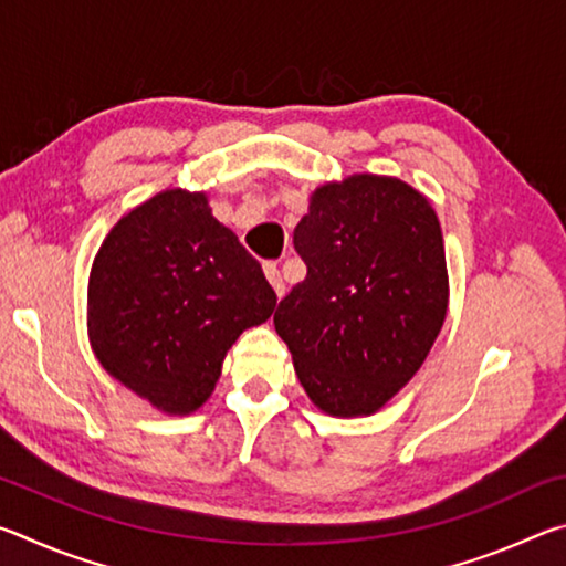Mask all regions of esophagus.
Masks as SVG:
<instances>
[{
    "label": "esophagus",
    "instance_id": "1",
    "mask_svg": "<svg viewBox=\"0 0 566 566\" xmlns=\"http://www.w3.org/2000/svg\"><path fill=\"white\" fill-rule=\"evenodd\" d=\"M264 274H266V280H270L276 296H282L284 294V280H282V274H280V266H276L274 262H266L264 264Z\"/></svg>",
    "mask_w": 566,
    "mask_h": 566
}]
</instances>
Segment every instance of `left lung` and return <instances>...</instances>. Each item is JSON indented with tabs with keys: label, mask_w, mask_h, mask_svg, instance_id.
<instances>
[{
	"label": "left lung",
	"mask_w": 566,
	"mask_h": 566,
	"mask_svg": "<svg viewBox=\"0 0 566 566\" xmlns=\"http://www.w3.org/2000/svg\"><path fill=\"white\" fill-rule=\"evenodd\" d=\"M306 264L274 329L314 405L375 415L424 364L442 329L449 280L442 227L407 181L352 175L310 199L294 229Z\"/></svg>",
	"instance_id": "obj_1"
}]
</instances>
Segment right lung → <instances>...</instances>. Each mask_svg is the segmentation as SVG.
<instances>
[{
  "mask_svg": "<svg viewBox=\"0 0 566 566\" xmlns=\"http://www.w3.org/2000/svg\"><path fill=\"white\" fill-rule=\"evenodd\" d=\"M274 306L260 262L212 217L205 191L167 189L102 242L87 329L114 379L165 415H191L214 391L239 334Z\"/></svg>",
  "mask_w": 566,
  "mask_h": 566,
  "instance_id": "add662e5",
  "label": "right lung"
}]
</instances>
